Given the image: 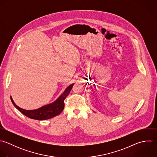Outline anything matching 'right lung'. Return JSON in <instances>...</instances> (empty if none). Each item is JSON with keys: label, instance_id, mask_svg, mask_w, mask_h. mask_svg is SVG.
Instances as JSON below:
<instances>
[{"label": "right lung", "instance_id": "obj_1", "mask_svg": "<svg viewBox=\"0 0 157 157\" xmlns=\"http://www.w3.org/2000/svg\"><path fill=\"white\" fill-rule=\"evenodd\" d=\"M73 84H71L68 87H67L63 94L53 103L44 105L38 109L34 110H25L22 109L15 104L11 97H10V98L15 108L25 116L35 120H46L52 118L62 113L65 106L64 100L70 94Z\"/></svg>", "mask_w": 157, "mask_h": 157}]
</instances>
